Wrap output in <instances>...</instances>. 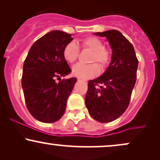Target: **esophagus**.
Listing matches in <instances>:
<instances>
[{"instance_id": "esophagus-1", "label": "esophagus", "mask_w": 160, "mask_h": 160, "mask_svg": "<svg viewBox=\"0 0 160 160\" xmlns=\"http://www.w3.org/2000/svg\"><path fill=\"white\" fill-rule=\"evenodd\" d=\"M78 81H82V80H81V79H80V78H78Z\"/></svg>"}]
</instances>
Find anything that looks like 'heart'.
Instances as JSON below:
<instances>
[{"mask_svg":"<svg viewBox=\"0 0 160 160\" xmlns=\"http://www.w3.org/2000/svg\"><path fill=\"white\" fill-rule=\"evenodd\" d=\"M82 45L85 48L92 51L90 62H97L101 68H104L110 61L111 54L108 50L106 49L103 43L96 37L85 38L82 40ZM63 57L69 63H74L78 58L79 48L74 42H71L65 46L63 49ZM100 72V68L96 63L82 64L78 63L73 67L72 74L77 78L86 80L92 78Z\"/></svg>","mask_w":160,"mask_h":160,"instance_id":"1","label":"heart"}]
</instances>
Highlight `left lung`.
<instances>
[{
    "label": "left lung",
    "instance_id": "left-lung-1",
    "mask_svg": "<svg viewBox=\"0 0 160 160\" xmlns=\"http://www.w3.org/2000/svg\"><path fill=\"white\" fill-rule=\"evenodd\" d=\"M94 35L107 38L112 54L105 72L88 81L86 106L92 118L107 123L120 117L128 108L136 81L138 61L133 46L118 30Z\"/></svg>",
    "mask_w": 160,
    "mask_h": 160
}]
</instances>
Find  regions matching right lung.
Wrapping results in <instances>:
<instances>
[{
  "label": "right lung",
  "mask_w": 160,
  "mask_h": 160,
  "mask_svg": "<svg viewBox=\"0 0 160 160\" xmlns=\"http://www.w3.org/2000/svg\"><path fill=\"white\" fill-rule=\"evenodd\" d=\"M72 40V34L52 30L34 42L25 59L22 79L25 103L30 114L39 122H55L65 113L77 78L58 83L55 79L72 72L62 53Z\"/></svg>",
  "instance_id": "add662e5"
}]
</instances>
